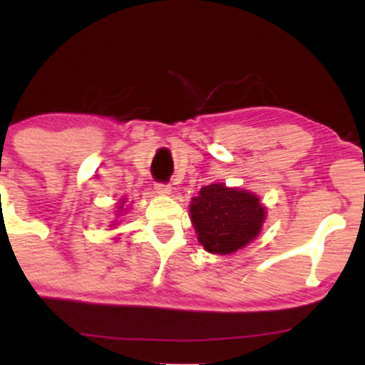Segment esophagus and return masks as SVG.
Here are the masks:
<instances>
[{
    "instance_id": "1",
    "label": "esophagus",
    "mask_w": 365,
    "mask_h": 365,
    "mask_svg": "<svg viewBox=\"0 0 365 365\" xmlns=\"http://www.w3.org/2000/svg\"><path fill=\"white\" fill-rule=\"evenodd\" d=\"M154 190H156L159 195H170L171 194V185H168V183H156Z\"/></svg>"
}]
</instances>
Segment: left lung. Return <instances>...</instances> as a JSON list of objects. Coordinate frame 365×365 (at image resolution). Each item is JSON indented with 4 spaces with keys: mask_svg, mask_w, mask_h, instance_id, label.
Segmentation results:
<instances>
[{
    "mask_svg": "<svg viewBox=\"0 0 365 365\" xmlns=\"http://www.w3.org/2000/svg\"><path fill=\"white\" fill-rule=\"evenodd\" d=\"M190 220L197 240L211 254L228 255L244 249L261 233L266 206L254 192L216 182L192 197Z\"/></svg>",
    "mask_w": 365,
    "mask_h": 365,
    "instance_id": "8db88e82",
    "label": "left lung"
}]
</instances>
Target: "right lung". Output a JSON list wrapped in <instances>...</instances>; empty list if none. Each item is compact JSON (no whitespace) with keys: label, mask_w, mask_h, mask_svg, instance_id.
<instances>
[{"label":"right lung","mask_w":365,"mask_h":365,"mask_svg":"<svg viewBox=\"0 0 365 365\" xmlns=\"http://www.w3.org/2000/svg\"><path fill=\"white\" fill-rule=\"evenodd\" d=\"M125 202H127V199H125V197H123V199H120L118 200V211H116L115 212V215H116V217H118V216H123V212H127V209H125L123 207V204ZM116 225H118V221H111V223H110V226H116Z\"/></svg>","instance_id":"add662e5"}]
</instances>
